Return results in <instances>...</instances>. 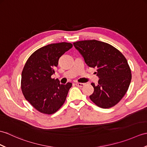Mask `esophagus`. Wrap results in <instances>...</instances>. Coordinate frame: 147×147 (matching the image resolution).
<instances>
[{
  "label": "esophagus",
  "mask_w": 147,
  "mask_h": 147,
  "mask_svg": "<svg viewBox=\"0 0 147 147\" xmlns=\"http://www.w3.org/2000/svg\"><path fill=\"white\" fill-rule=\"evenodd\" d=\"M75 84H76V86H78V87H83L84 86V83H75Z\"/></svg>",
  "instance_id": "obj_1"
}]
</instances>
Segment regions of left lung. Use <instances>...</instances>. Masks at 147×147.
Instances as JSON below:
<instances>
[{
  "instance_id": "obj_1",
  "label": "left lung",
  "mask_w": 147,
  "mask_h": 147,
  "mask_svg": "<svg viewBox=\"0 0 147 147\" xmlns=\"http://www.w3.org/2000/svg\"><path fill=\"white\" fill-rule=\"evenodd\" d=\"M90 67L97 69L98 84L90 100L98 107L110 108L118 103L127 93L131 80L127 60L120 51L108 43L96 40L73 43Z\"/></svg>"
}]
</instances>
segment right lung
Listing matches in <instances>:
<instances>
[{"label": "right lung", "mask_w": 147, "mask_h": 147, "mask_svg": "<svg viewBox=\"0 0 147 147\" xmlns=\"http://www.w3.org/2000/svg\"><path fill=\"white\" fill-rule=\"evenodd\" d=\"M72 47V44L65 42L48 44L34 52L24 66L22 92L26 100L42 113H54L66 101L72 83L61 84L51 76L59 57Z\"/></svg>", "instance_id": "add662e5"}]
</instances>
